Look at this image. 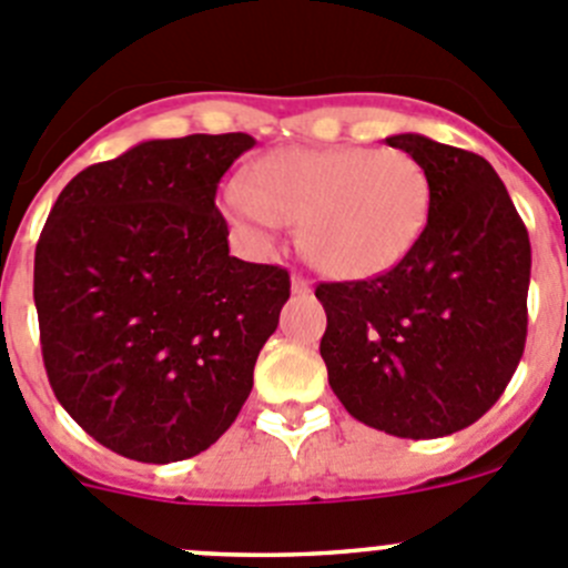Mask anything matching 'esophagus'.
Listing matches in <instances>:
<instances>
[{
	"label": "esophagus",
	"mask_w": 568,
	"mask_h": 568,
	"mask_svg": "<svg viewBox=\"0 0 568 568\" xmlns=\"http://www.w3.org/2000/svg\"><path fill=\"white\" fill-rule=\"evenodd\" d=\"M291 291L294 294H311V280H305L303 274H291Z\"/></svg>",
	"instance_id": "esophagus-1"
}]
</instances>
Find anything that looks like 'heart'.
Instances as JSON below:
<instances>
[{"label": "heart", "mask_w": 568, "mask_h": 568, "mask_svg": "<svg viewBox=\"0 0 568 568\" xmlns=\"http://www.w3.org/2000/svg\"><path fill=\"white\" fill-rule=\"evenodd\" d=\"M226 212L257 237L300 223V248L322 274L371 280L416 248L430 181L402 150L291 146L257 158L248 186L226 189Z\"/></svg>", "instance_id": "b5f03b06"}]
</instances>
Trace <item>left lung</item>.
Wrapping results in <instances>:
<instances>
[{
	"instance_id": "8db88e82",
	"label": "left lung",
	"mask_w": 568,
	"mask_h": 568,
	"mask_svg": "<svg viewBox=\"0 0 568 568\" xmlns=\"http://www.w3.org/2000/svg\"><path fill=\"white\" fill-rule=\"evenodd\" d=\"M387 144L430 181L416 248L371 280L320 283L331 390L367 427L442 438L507 390L526 345L532 248L507 186L475 152L405 132Z\"/></svg>"
}]
</instances>
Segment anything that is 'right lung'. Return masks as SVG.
Returning a JSON list of instances; mask_svg holds the SVG:
<instances>
[{
  "label": "right lung",
  "mask_w": 568,
  "mask_h": 568,
  "mask_svg": "<svg viewBox=\"0 0 568 568\" xmlns=\"http://www.w3.org/2000/svg\"><path fill=\"white\" fill-rule=\"evenodd\" d=\"M246 132L144 141L61 189L33 300L61 407L106 449L170 464L212 447L254 385L291 280L229 254L217 183Z\"/></svg>",
  "instance_id": "right-lung-1"
}]
</instances>
